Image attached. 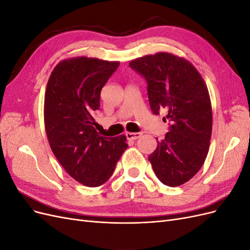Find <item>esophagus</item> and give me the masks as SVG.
<instances>
[{
  "mask_svg": "<svg viewBox=\"0 0 250 250\" xmlns=\"http://www.w3.org/2000/svg\"><path fill=\"white\" fill-rule=\"evenodd\" d=\"M142 135L141 132H126V137L128 140H138Z\"/></svg>",
  "mask_w": 250,
  "mask_h": 250,
  "instance_id": "esophagus-1",
  "label": "esophagus"
}]
</instances>
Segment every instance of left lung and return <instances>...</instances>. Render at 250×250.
I'll return each instance as SVG.
<instances>
[{"mask_svg": "<svg viewBox=\"0 0 250 250\" xmlns=\"http://www.w3.org/2000/svg\"><path fill=\"white\" fill-rule=\"evenodd\" d=\"M129 65L147 80L151 110L158 115L164 109L163 120L171 124L148 160L164 185H184L208 153L213 111L207 83L188 60L168 52L133 59Z\"/></svg>", "mask_w": 250, "mask_h": 250, "instance_id": "8db88e82", "label": "left lung"}]
</instances>
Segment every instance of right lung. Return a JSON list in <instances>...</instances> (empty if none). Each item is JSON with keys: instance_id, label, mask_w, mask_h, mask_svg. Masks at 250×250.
I'll use <instances>...</instances> for the list:
<instances>
[{"instance_id": "add662e5", "label": "right lung", "mask_w": 250, "mask_h": 250, "mask_svg": "<svg viewBox=\"0 0 250 250\" xmlns=\"http://www.w3.org/2000/svg\"><path fill=\"white\" fill-rule=\"evenodd\" d=\"M120 62L78 56L52 71L44 93L43 120L52 152L67 174L83 186L107 181L128 147L126 135L102 137L93 125L100 94Z\"/></svg>"}]
</instances>
